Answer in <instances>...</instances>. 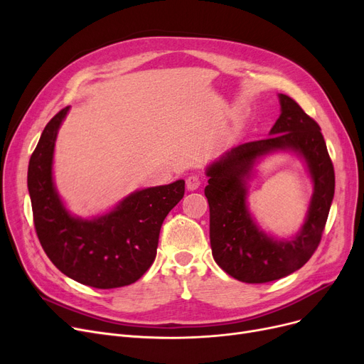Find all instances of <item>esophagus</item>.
Listing matches in <instances>:
<instances>
[{
  "instance_id": "1",
  "label": "esophagus",
  "mask_w": 364,
  "mask_h": 364,
  "mask_svg": "<svg viewBox=\"0 0 364 364\" xmlns=\"http://www.w3.org/2000/svg\"><path fill=\"white\" fill-rule=\"evenodd\" d=\"M200 184H202V180H200L199 176H190V177H187V180H186V187H187V190H196Z\"/></svg>"
}]
</instances>
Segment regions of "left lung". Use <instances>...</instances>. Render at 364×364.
<instances>
[{
	"label": "left lung",
	"instance_id": "1",
	"mask_svg": "<svg viewBox=\"0 0 364 364\" xmlns=\"http://www.w3.org/2000/svg\"><path fill=\"white\" fill-rule=\"evenodd\" d=\"M282 113L270 137L243 143L208 168L209 239L221 269L245 283H267L307 262L320 245L335 193V171L318 124L289 95L280 94ZM279 148L298 151L315 181L309 215L292 241L277 242L257 230L245 208L244 178L255 159Z\"/></svg>",
	"mask_w": 364,
	"mask_h": 364
}]
</instances>
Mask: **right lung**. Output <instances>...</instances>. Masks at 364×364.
<instances>
[{"label":"right lung","mask_w":364,"mask_h":364,"mask_svg":"<svg viewBox=\"0 0 364 364\" xmlns=\"http://www.w3.org/2000/svg\"><path fill=\"white\" fill-rule=\"evenodd\" d=\"M69 106L46 125L28 166L35 232L50 261L68 277L97 289L137 282L155 261L168 213L184 196V181L150 187L124 199L114 211L94 220L72 217L57 195L54 141Z\"/></svg>","instance_id":"obj_1"}]
</instances>
